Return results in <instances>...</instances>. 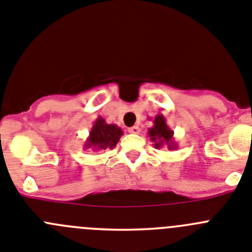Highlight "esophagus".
Listing matches in <instances>:
<instances>
[{
  "label": "esophagus",
  "instance_id": "34e87169",
  "mask_svg": "<svg viewBox=\"0 0 252 252\" xmlns=\"http://www.w3.org/2000/svg\"><path fill=\"white\" fill-rule=\"evenodd\" d=\"M128 131H129V133H131V134H139L140 128L138 126H130V128H128Z\"/></svg>",
  "mask_w": 252,
  "mask_h": 252
}]
</instances>
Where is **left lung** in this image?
Instances as JSON below:
<instances>
[{
    "label": "left lung",
    "instance_id": "1",
    "mask_svg": "<svg viewBox=\"0 0 252 252\" xmlns=\"http://www.w3.org/2000/svg\"><path fill=\"white\" fill-rule=\"evenodd\" d=\"M174 131L168 126L163 114H158L153 119V126L148 129V137L153 142L154 148L167 147L169 151L177 149V143L173 138Z\"/></svg>",
    "mask_w": 252,
    "mask_h": 252
}]
</instances>
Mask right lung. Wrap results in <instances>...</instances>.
<instances>
[{"label": "right lung", "mask_w": 252, "mask_h": 252, "mask_svg": "<svg viewBox=\"0 0 252 252\" xmlns=\"http://www.w3.org/2000/svg\"><path fill=\"white\" fill-rule=\"evenodd\" d=\"M123 135L117 124H108L101 117L94 122L89 131V137L84 143V149H90L93 152H100L105 149H113Z\"/></svg>", "instance_id": "right-lung-1"}]
</instances>
